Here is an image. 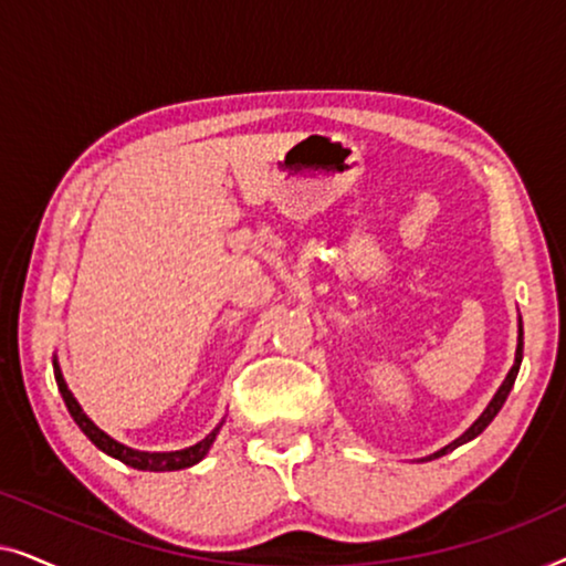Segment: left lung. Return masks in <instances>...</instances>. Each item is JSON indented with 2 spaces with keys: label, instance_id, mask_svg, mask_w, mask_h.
Returning a JSON list of instances; mask_svg holds the SVG:
<instances>
[{
  "label": "left lung",
  "instance_id": "left-lung-1",
  "mask_svg": "<svg viewBox=\"0 0 566 566\" xmlns=\"http://www.w3.org/2000/svg\"><path fill=\"white\" fill-rule=\"evenodd\" d=\"M521 360H523V324H521V337H517V350H515V363H513V368H510V374L505 376V381H502V386L497 389V394H494L492 397V401L490 405H486V409L482 415H479V420L471 424V428L463 432L461 438H455L453 443H448L446 448H440L438 453H432V455H428V459H440V455H446L448 451H453V448H459V446H463V443H469V440H474L479 432H482L486 424H490L494 417H497V412L502 409V405H505V399H507V394H510V389H513V384H515V378H517V370H521Z\"/></svg>",
  "mask_w": 566,
  "mask_h": 566
}]
</instances>
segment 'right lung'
Segmentation results:
<instances>
[{
    "label": "right lung",
    "instance_id": "obj_1",
    "mask_svg": "<svg viewBox=\"0 0 566 566\" xmlns=\"http://www.w3.org/2000/svg\"><path fill=\"white\" fill-rule=\"evenodd\" d=\"M53 374H56L59 391H61V397H64V401H66L69 415L74 417V422L80 424V430L84 432V436H87L92 443L99 448V451L107 453V455H113V459L123 461L130 469H138V471H177V469H188V467H192V463H198L200 459H203V455L208 453V448L213 446V440H216V436H219V430H221V424H223L221 422L219 428H213L211 432H208V436L200 440V443L190 446V448H182V451H169V453L134 451V448H128V446L118 443V440H113L111 436H107V432L99 430L97 424L92 422L87 415H84V409L80 407V401H76L74 394L69 391V386L64 381V376H61V368H59L56 360H53Z\"/></svg>",
    "mask_w": 566,
    "mask_h": 566
}]
</instances>
